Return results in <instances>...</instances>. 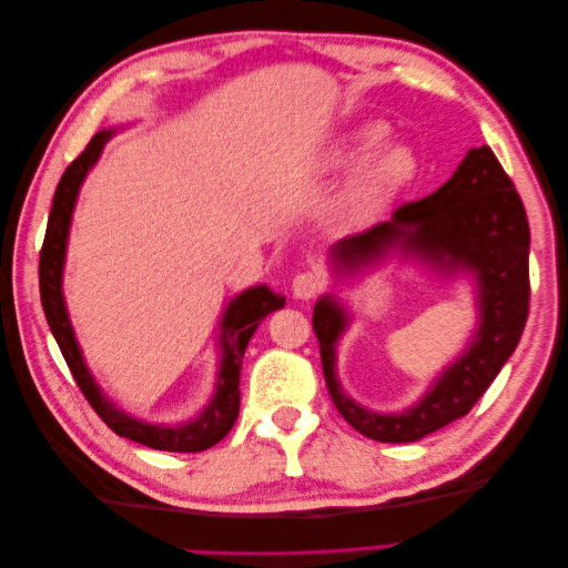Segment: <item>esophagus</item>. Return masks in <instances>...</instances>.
Here are the masks:
<instances>
[{
    "label": "esophagus",
    "instance_id": "esophagus-1",
    "mask_svg": "<svg viewBox=\"0 0 568 568\" xmlns=\"http://www.w3.org/2000/svg\"><path fill=\"white\" fill-rule=\"evenodd\" d=\"M324 286V277L322 272L317 270H305V272H298L294 277V284H291V291H294V296L301 298V301H311L315 298L320 291Z\"/></svg>",
    "mask_w": 568,
    "mask_h": 568
}]
</instances>
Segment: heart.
<instances>
[{
  "mask_svg": "<svg viewBox=\"0 0 568 568\" xmlns=\"http://www.w3.org/2000/svg\"><path fill=\"white\" fill-rule=\"evenodd\" d=\"M388 140V128L384 123H369L353 132L338 149V161L351 163L367 156ZM417 173L415 151L405 144H393L384 149L379 156L372 159L359 173L348 192V205L357 217H369L379 213L384 205L412 182Z\"/></svg>",
  "mask_w": 568,
  "mask_h": 568,
  "instance_id": "1",
  "label": "heart"
}]
</instances>
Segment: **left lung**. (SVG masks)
<instances>
[{
	"mask_svg": "<svg viewBox=\"0 0 568 568\" xmlns=\"http://www.w3.org/2000/svg\"><path fill=\"white\" fill-rule=\"evenodd\" d=\"M395 244L448 274L474 272L478 282V332L434 388L403 415H376L353 403L336 382L334 348L348 324L336 298L317 301L313 329L326 388L341 417L372 440L412 443L467 415L517 348L528 320V217L490 146L471 149L434 194L403 203L382 225L341 239L332 261L336 267L357 270Z\"/></svg>",
	"mask_w": 568,
	"mask_h": 568,
	"instance_id": "obj_1",
	"label": "left lung"
}]
</instances>
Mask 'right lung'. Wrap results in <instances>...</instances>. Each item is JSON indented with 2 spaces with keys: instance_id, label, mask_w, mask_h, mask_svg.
I'll list each match as a JSON object with an SVG mask.
<instances>
[{
  "instance_id": "1",
  "label": "right lung",
  "mask_w": 568,
  "mask_h": 568,
  "mask_svg": "<svg viewBox=\"0 0 568 568\" xmlns=\"http://www.w3.org/2000/svg\"><path fill=\"white\" fill-rule=\"evenodd\" d=\"M109 140H111L109 130L97 132L80 156L65 168V173L61 175V182L57 186L54 203H51V213L47 222L44 244L40 251V296H42L44 317L82 395L88 398V403L92 405L97 415L104 419V424L111 428V432H115L123 438H130L134 443H142L153 450H168V453L209 450L232 432V426L239 417V395H242L239 393V372H242V359H244L246 346L253 332L257 329V324H261L272 311L284 307V296H277L267 286H253L227 305V313L220 324L222 326L220 332L222 363L217 374V388H215L213 400L205 405V409L196 419L180 426H163V424H146L142 419H134L125 415L123 409H118L106 395L99 390L90 369L84 367V359L75 343L71 322H68L63 294H61L65 239H68V227H71L73 205H75L84 175H88V170L97 163L101 149H104Z\"/></svg>"
}]
</instances>
